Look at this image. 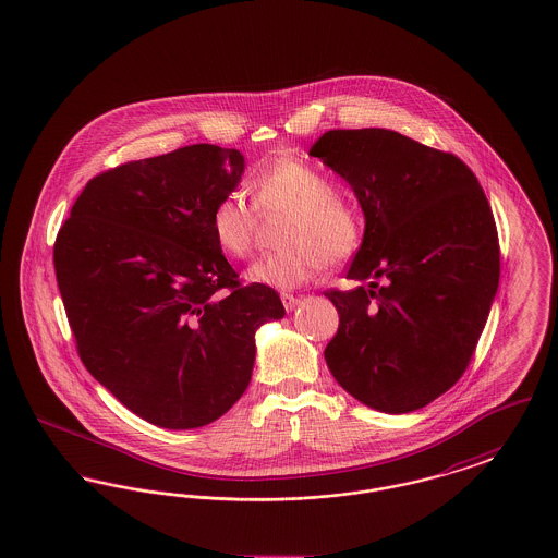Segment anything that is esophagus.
I'll use <instances>...</instances> for the list:
<instances>
[{"instance_id":"1","label":"esophagus","mask_w":558,"mask_h":558,"mask_svg":"<svg viewBox=\"0 0 558 558\" xmlns=\"http://www.w3.org/2000/svg\"><path fill=\"white\" fill-rule=\"evenodd\" d=\"M280 299H282V303H284V310H287V312L294 310V307L299 305V301H301L299 296H294L291 292H282V294H280Z\"/></svg>"}]
</instances>
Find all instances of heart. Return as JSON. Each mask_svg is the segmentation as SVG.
<instances>
[{
  "mask_svg": "<svg viewBox=\"0 0 558 558\" xmlns=\"http://www.w3.org/2000/svg\"><path fill=\"white\" fill-rule=\"evenodd\" d=\"M248 187L259 211H291L280 232L284 246L251 266L246 274L251 282L294 289L328 264L341 266L360 251L364 215L355 203L337 194L335 180L318 167L280 157L259 167ZM209 228L221 253L246 259L255 246L259 215L240 192H228L213 205Z\"/></svg>",
  "mask_w": 558,
  "mask_h": 558,
  "instance_id": "1",
  "label": "heart"
}]
</instances>
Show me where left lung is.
Wrapping results in <instances>:
<instances>
[{
  "label": "left lung",
  "mask_w": 558,
  "mask_h": 558,
  "mask_svg": "<svg viewBox=\"0 0 558 558\" xmlns=\"http://www.w3.org/2000/svg\"><path fill=\"white\" fill-rule=\"evenodd\" d=\"M353 187L366 232L347 278L324 294L339 312L326 364L374 410L403 414L469 368L500 282L494 213L451 153L391 130H330L312 146Z\"/></svg>",
  "instance_id": "obj_1"
}]
</instances>
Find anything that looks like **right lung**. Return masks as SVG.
<instances>
[{"label": "right lung", "mask_w": 558, "mask_h": 558, "mask_svg": "<svg viewBox=\"0 0 558 558\" xmlns=\"http://www.w3.org/2000/svg\"><path fill=\"white\" fill-rule=\"evenodd\" d=\"M234 148L192 144L92 178L53 242L77 353L140 418L196 428L251 383L255 330L284 316L267 284H242L209 215L239 184Z\"/></svg>", "instance_id": "1"}]
</instances>
